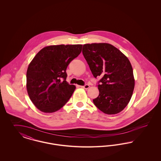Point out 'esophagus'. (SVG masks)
<instances>
[{"mask_svg": "<svg viewBox=\"0 0 161 161\" xmlns=\"http://www.w3.org/2000/svg\"><path fill=\"white\" fill-rule=\"evenodd\" d=\"M82 88H84L85 89H89V87H90V86L89 85V84H85L84 86H81Z\"/></svg>", "mask_w": 161, "mask_h": 161, "instance_id": "obj_1", "label": "esophagus"}]
</instances>
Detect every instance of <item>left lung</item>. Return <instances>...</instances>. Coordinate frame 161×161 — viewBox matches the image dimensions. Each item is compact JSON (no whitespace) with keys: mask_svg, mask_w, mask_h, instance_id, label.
Here are the masks:
<instances>
[{"mask_svg":"<svg viewBox=\"0 0 161 161\" xmlns=\"http://www.w3.org/2000/svg\"><path fill=\"white\" fill-rule=\"evenodd\" d=\"M83 54L98 82L95 106L108 115L121 112L129 103L135 87L133 69L127 57L108 43L86 44Z\"/></svg>","mask_w":161,"mask_h":161,"instance_id":"obj_1","label":"left lung"}]
</instances>
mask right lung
Masks as SVG:
<instances>
[{
    "label": "right lung",
    "instance_id": "add662e5",
    "mask_svg": "<svg viewBox=\"0 0 161 161\" xmlns=\"http://www.w3.org/2000/svg\"><path fill=\"white\" fill-rule=\"evenodd\" d=\"M81 45L45 47L32 60L26 72L30 98L40 111L52 113L60 109L71 97L74 85L66 81V70L81 53Z\"/></svg>",
    "mask_w": 161,
    "mask_h": 161
}]
</instances>
